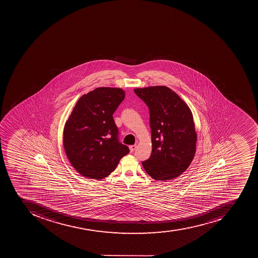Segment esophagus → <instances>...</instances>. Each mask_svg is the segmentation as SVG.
Masks as SVG:
<instances>
[{"label":"esophagus","instance_id":"34e87169","mask_svg":"<svg viewBox=\"0 0 258 258\" xmlns=\"http://www.w3.org/2000/svg\"><path fill=\"white\" fill-rule=\"evenodd\" d=\"M129 148H130L131 152H134V151L136 150V144H135V145H131V146L129 147Z\"/></svg>","mask_w":258,"mask_h":258}]
</instances>
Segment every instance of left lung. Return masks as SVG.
I'll return each mask as SVG.
<instances>
[{
	"label": "left lung",
	"mask_w": 258,
	"mask_h": 258,
	"mask_svg": "<svg viewBox=\"0 0 258 258\" xmlns=\"http://www.w3.org/2000/svg\"><path fill=\"white\" fill-rule=\"evenodd\" d=\"M149 109L152 154L142 164L156 181L176 178L186 170L196 151L197 134L189 106L166 86L136 89Z\"/></svg>",
	"instance_id": "8db88e82"
}]
</instances>
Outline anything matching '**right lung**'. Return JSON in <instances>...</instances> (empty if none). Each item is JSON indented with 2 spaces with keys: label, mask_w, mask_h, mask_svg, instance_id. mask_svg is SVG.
Here are the masks:
<instances>
[{
  "label": "right lung",
  "mask_w": 258,
  "mask_h": 258,
  "mask_svg": "<svg viewBox=\"0 0 258 258\" xmlns=\"http://www.w3.org/2000/svg\"><path fill=\"white\" fill-rule=\"evenodd\" d=\"M125 98L119 88H97L77 101L63 129V148L84 177L105 178L130 152L118 140L113 114Z\"/></svg>",
  "instance_id": "1"
}]
</instances>
